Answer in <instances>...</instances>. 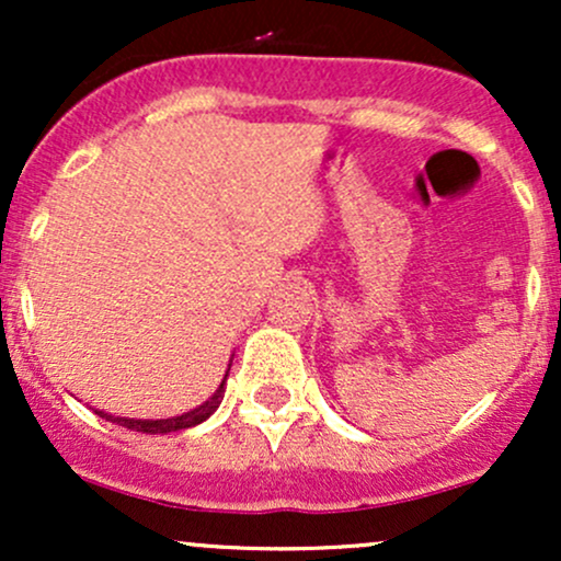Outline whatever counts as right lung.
<instances>
[{
	"instance_id": "right-lung-1",
	"label": "right lung",
	"mask_w": 561,
	"mask_h": 561,
	"mask_svg": "<svg viewBox=\"0 0 561 561\" xmlns=\"http://www.w3.org/2000/svg\"><path fill=\"white\" fill-rule=\"evenodd\" d=\"M224 398V382L221 388L216 390V396L210 398V401H205L203 405H197L195 411H186L182 416H173V420H124V416H107L105 411H96L100 416H107V420L121 424V427H128V430H137V433H147V435H165V433H179V430H186V427H195V424L205 422L210 414L218 409V403H221Z\"/></svg>"
}]
</instances>
